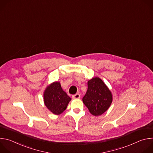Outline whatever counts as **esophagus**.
I'll return each mask as SVG.
<instances>
[{
    "label": "esophagus",
    "mask_w": 153,
    "mask_h": 153,
    "mask_svg": "<svg viewBox=\"0 0 153 153\" xmlns=\"http://www.w3.org/2000/svg\"><path fill=\"white\" fill-rule=\"evenodd\" d=\"M80 94H74V95H73V96H72V97L73 98V99H79L80 98Z\"/></svg>",
    "instance_id": "1"
}]
</instances>
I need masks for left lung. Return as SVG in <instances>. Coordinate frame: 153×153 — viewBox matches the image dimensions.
I'll use <instances>...</instances> for the list:
<instances>
[{
	"mask_svg": "<svg viewBox=\"0 0 153 153\" xmlns=\"http://www.w3.org/2000/svg\"><path fill=\"white\" fill-rule=\"evenodd\" d=\"M82 100L90 113L98 116L110 108L113 102V94L103 80L96 77L88 81V90Z\"/></svg>",
	"mask_w": 153,
	"mask_h": 153,
	"instance_id": "left-lung-1",
	"label": "left lung"
}]
</instances>
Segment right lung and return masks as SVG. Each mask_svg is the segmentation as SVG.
<instances>
[{"instance_id":"add662e5","label":"right lung","mask_w":153,"mask_h":153,"mask_svg":"<svg viewBox=\"0 0 153 153\" xmlns=\"http://www.w3.org/2000/svg\"><path fill=\"white\" fill-rule=\"evenodd\" d=\"M71 99L65 92L59 82H54L48 85L43 92V101L48 110L55 115L62 114Z\"/></svg>"}]
</instances>
